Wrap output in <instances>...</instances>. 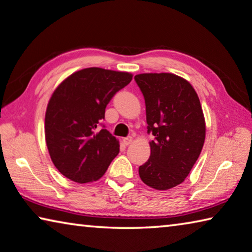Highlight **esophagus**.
<instances>
[{
	"mask_svg": "<svg viewBox=\"0 0 252 252\" xmlns=\"http://www.w3.org/2000/svg\"><path fill=\"white\" fill-rule=\"evenodd\" d=\"M122 142H123V145H125V146H129L130 143L132 142V138H131V137L125 138V139H123V140H122Z\"/></svg>",
	"mask_w": 252,
	"mask_h": 252,
	"instance_id": "1",
	"label": "esophagus"
}]
</instances>
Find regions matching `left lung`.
I'll return each instance as SVG.
<instances>
[{
    "mask_svg": "<svg viewBox=\"0 0 252 252\" xmlns=\"http://www.w3.org/2000/svg\"><path fill=\"white\" fill-rule=\"evenodd\" d=\"M145 97L148 132H153L150 158L139 167L149 187L166 190L182 184L205 141V119L194 87L170 73L134 76Z\"/></svg>",
    "mask_w": 252,
    "mask_h": 252,
    "instance_id": "obj_1",
    "label": "left lung"
}]
</instances>
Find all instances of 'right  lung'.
<instances>
[{
	"label": "right lung",
	"instance_id": "add662e5",
	"mask_svg": "<svg viewBox=\"0 0 252 252\" xmlns=\"http://www.w3.org/2000/svg\"><path fill=\"white\" fill-rule=\"evenodd\" d=\"M131 79L127 71L90 67L56 87L46 110L45 137L51 160L63 176L84 184L105 174L120 145L98 126L111 98Z\"/></svg>",
	"mask_w": 252,
	"mask_h": 252
}]
</instances>
